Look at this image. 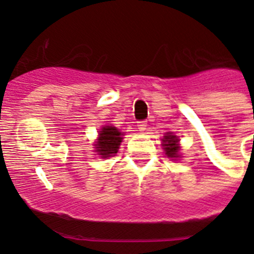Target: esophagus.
Returning <instances> with one entry per match:
<instances>
[{"mask_svg":"<svg viewBox=\"0 0 254 254\" xmlns=\"http://www.w3.org/2000/svg\"><path fill=\"white\" fill-rule=\"evenodd\" d=\"M136 127H138V129L140 130V131H144L145 129H147V127H148V124H147V121H138V124H136Z\"/></svg>","mask_w":254,"mask_h":254,"instance_id":"esophagus-1","label":"esophagus"}]
</instances>
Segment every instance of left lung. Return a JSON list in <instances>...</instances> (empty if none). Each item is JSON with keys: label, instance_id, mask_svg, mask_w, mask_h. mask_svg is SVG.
Returning <instances> with one entry per match:
<instances>
[{"label": "left lung", "instance_id": "8db88e82", "mask_svg": "<svg viewBox=\"0 0 254 254\" xmlns=\"http://www.w3.org/2000/svg\"><path fill=\"white\" fill-rule=\"evenodd\" d=\"M164 147L165 151H166V154L169 157H178L179 156V145H178V138L175 135H169L167 134L164 138Z\"/></svg>", "mask_w": 254, "mask_h": 254}]
</instances>
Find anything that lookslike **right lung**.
Segmentation results:
<instances>
[{"mask_svg":"<svg viewBox=\"0 0 254 254\" xmlns=\"http://www.w3.org/2000/svg\"><path fill=\"white\" fill-rule=\"evenodd\" d=\"M123 134L115 127H103L100 131V136L97 140V152H100L102 157H110L118 153L119 145L123 140Z\"/></svg>","mask_w":254,"mask_h":254,"instance_id":"add662e5","label":"right lung"}]
</instances>
